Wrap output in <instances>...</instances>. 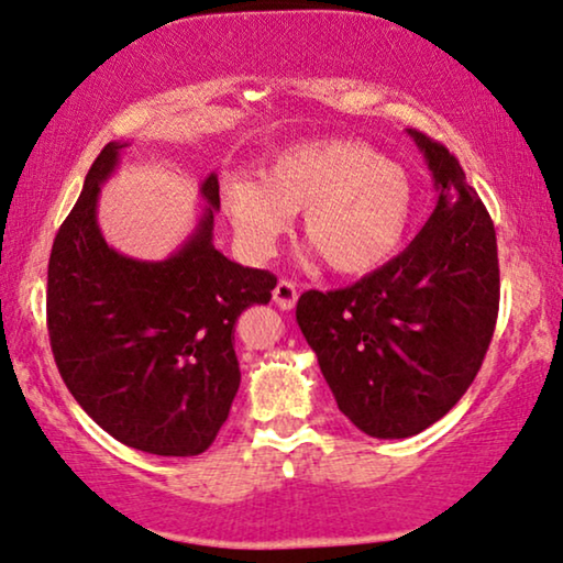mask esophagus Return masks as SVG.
Returning <instances> with one entry per match:
<instances>
[{
	"label": "esophagus",
	"mask_w": 563,
	"mask_h": 563,
	"mask_svg": "<svg viewBox=\"0 0 563 563\" xmlns=\"http://www.w3.org/2000/svg\"><path fill=\"white\" fill-rule=\"evenodd\" d=\"M273 301L280 306L283 311H290L296 306V301H298V290H296V286L290 280H280L275 286V290H273Z\"/></svg>",
	"instance_id": "1"
}]
</instances>
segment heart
<instances>
[{
	"instance_id": "1",
	"label": "heart",
	"mask_w": 563,
	"mask_h": 563,
	"mask_svg": "<svg viewBox=\"0 0 563 563\" xmlns=\"http://www.w3.org/2000/svg\"><path fill=\"white\" fill-rule=\"evenodd\" d=\"M221 206L236 242L267 257L303 211V234L327 265L344 275L371 273L407 239L415 192L404 167L360 141L329 139L283 148L260 177L231 175Z\"/></svg>"
}]
</instances>
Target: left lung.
<instances>
[{
	"mask_svg": "<svg viewBox=\"0 0 563 563\" xmlns=\"http://www.w3.org/2000/svg\"><path fill=\"white\" fill-rule=\"evenodd\" d=\"M438 206L399 257L340 290H306L296 321L336 407L371 438L427 430L474 384L499 313L494 223L466 172L424 133Z\"/></svg>",
	"mask_w": 563,
	"mask_h": 563,
	"instance_id": "1",
	"label": "left lung"
}]
</instances>
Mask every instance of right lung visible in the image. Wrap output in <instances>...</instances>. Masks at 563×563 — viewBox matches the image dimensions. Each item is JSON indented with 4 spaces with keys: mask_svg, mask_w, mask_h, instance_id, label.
I'll use <instances>...</instances> for the list:
<instances>
[{
    "mask_svg": "<svg viewBox=\"0 0 563 563\" xmlns=\"http://www.w3.org/2000/svg\"><path fill=\"white\" fill-rule=\"evenodd\" d=\"M110 141L92 162L48 260L46 321L54 360L79 407L123 445L154 455H200L239 391L234 327L269 303L277 277L213 246L219 177L208 208L172 257L144 262L108 246L97 227L100 185L118 167Z\"/></svg>",
    "mask_w": 563,
    "mask_h": 563,
    "instance_id": "right-lung-1",
    "label": "right lung"
}]
</instances>
